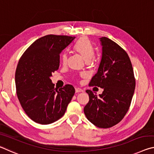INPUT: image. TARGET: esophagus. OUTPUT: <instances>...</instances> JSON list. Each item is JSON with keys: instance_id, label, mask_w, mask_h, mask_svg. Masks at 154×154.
Segmentation results:
<instances>
[{"instance_id": "esophagus-1", "label": "esophagus", "mask_w": 154, "mask_h": 154, "mask_svg": "<svg viewBox=\"0 0 154 154\" xmlns=\"http://www.w3.org/2000/svg\"><path fill=\"white\" fill-rule=\"evenodd\" d=\"M83 92V90H82V88H75V92H76V93Z\"/></svg>"}]
</instances>
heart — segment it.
Listing matches in <instances>:
<instances>
[{"label":"heart","mask_w":154,"mask_h":154,"mask_svg":"<svg viewBox=\"0 0 154 154\" xmlns=\"http://www.w3.org/2000/svg\"><path fill=\"white\" fill-rule=\"evenodd\" d=\"M74 50L79 54L86 62H89L94 58L95 54V49L92 43L86 38H82L78 41L74 47ZM61 59L62 64H66L68 59L66 54H62Z\"/></svg>","instance_id":"heart-1"}]
</instances>
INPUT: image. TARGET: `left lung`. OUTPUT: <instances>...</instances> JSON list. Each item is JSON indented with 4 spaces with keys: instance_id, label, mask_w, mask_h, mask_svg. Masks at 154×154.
<instances>
[{
    "instance_id": "8db88e82",
    "label": "left lung",
    "mask_w": 154,
    "mask_h": 154,
    "mask_svg": "<svg viewBox=\"0 0 154 154\" xmlns=\"http://www.w3.org/2000/svg\"><path fill=\"white\" fill-rule=\"evenodd\" d=\"M102 57L98 71L90 85L103 89L97 96L88 90L89 102L84 113L91 123L100 128H108L118 124L129 109L135 89L132 63L128 54L110 38H99Z\"/></svg>"
}]
</instances>
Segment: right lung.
Wrapping results in <instances>:
<instances>
[{
  "instance_id": "obj_1",
  "label": "right lung",
  "mask_w": 154,
  "mask_h": 154,
  "mask_svg": "<svg viewBox=\"0 0 154 154\" xmlns=\"http://www.w3.org/2000/svg\"><path fill=\"white\" fill-rule=\"evenodd\" d=\"M75 37L49 35L36 40L18 62L15 71L17 98L29 118L41 124L61 118L75 94L71 85L57 90L51 77L60 66V54Z\"/></svg>"
}]
</instances>
